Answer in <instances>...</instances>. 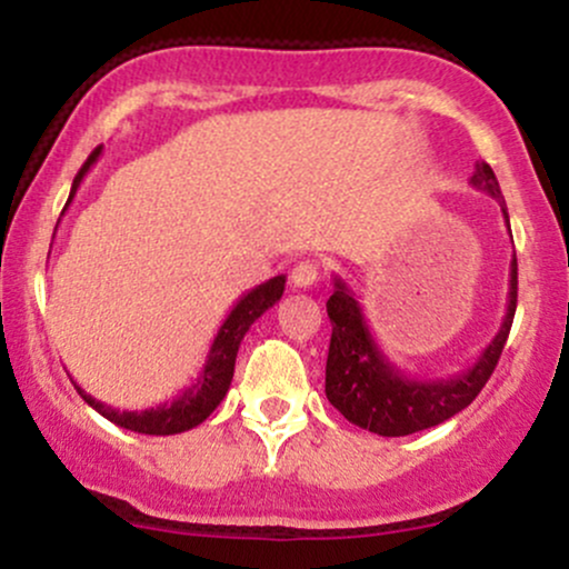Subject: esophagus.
<instances>
[{"label": "esophagus", "mask_w": 569, "mask_h": 569, "mask_svg": "<svg viewBox=\"0 0 569 569\" xmlns=\"http://www.w3.org/2000/svg\"><path fill=\"white\" fill-rule=\"evenodd\" d=\"M318 276H321V267H318V262H299L293 264L291 270V286L293 289H310V286L318 283Z\"/></svg>", "instance_id": "esophagus-1"}]
</instances>
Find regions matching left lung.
Segmentation results:
<instances>
[{
    "mask_svg": "<svg viewBox=\"0 0 569 569\" xmlns=\"http://www.w3.org/2000/svg\"><path fill=\"white\" fill-rule=\"evenodd\" d=\"M471 187L500 202L502 219L511 232L506 200H502L498 179L487 162H476ZM516 276L519 272H516L513 257L506 316H502L492 342L481 350V356L471 367L455 371L449 377H436V380L411 377L385 356V350L371 335L356 293L342 278L335 276V293L326 302V312H329L331 321L329 358H326V398L331 401V407L342 411L352 426L371 430L377 436L420 433V430L439 426V422L466 409L492 377L500 352L506 348L516 312V291H519L516 289L519 278Z\"/></svg>",
    "mask_w": 569,
    "mask_h": 569,
    "instance_id": "1",
    "label": "left lung"
}]
</instances>
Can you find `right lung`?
Returning <instances> with one entry per match:
<instances>
[{
    "label": "right lung",
    "mask_w": 569,
    "mask_h": 569,
    "mask_svg": "<svg viewBox=\"0 0 569 569\" xmlns=\"http://www.w3.org/2000/svg\"><path fill=\"white\" fill-rule=\"evenodd\" d=\"M101 149L96 147L93 154H90L88 162L80 168V173L74 176V184H71L69 200H74L77 189H80L82 179L88 176L90 168L96 166V160L101 158ZM67 211V208H63ZM286 289V276H276L270 278L267 283H259L257 289L246 291L238 302L232 305L230 316L224 318V323L219 326L217 337H213L211 350H208L206 363H202L198 380H194L189 388L181 390L179 396L171 398V401L160 403V407H149V409H114L107 407L103 401H96L93 396L84 393L80 385L74 382L77 393L84 398V403H90L98 415L107 417L109 422L114 426L133 430V433H147V436H173V433H184V430L198 428L213 409L224 401L227 390H230L232 375H234V358H238V348L243 342L246 331L251 329V323L257 318H262L272 305L283 297Z\"/></svg>",
    "instance_id": "right-lung-1"
}]
</instances>
